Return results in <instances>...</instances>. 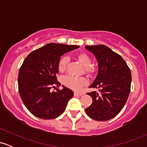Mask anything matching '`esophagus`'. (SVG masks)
I'll use <instances>...</instances> for the list:
<instances>
[{
	"mask_svg": "<svg viewBox=\"0 0 147 147\" xmlns=\"http://www.w3.org/2000/svg\"><path fill=\"white\" fill-rule=\"evenodd\" d=\"M83 95H84V93H82V92H74V95L75 96H82Z\"/></svg>",
	"mask_w": 147,
	"mask_h": 147,
	"instance_id": "1",
	"label": "esophagus"
}]
</instances>
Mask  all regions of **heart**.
<instances>
[{
	"label": "heart",
	"instance_id": "1",
	"mask_svg": "<svg viewBox=\"0 0 147 147\" xmlns=\"http://www.w3.org/2000/svg\"><path fill=\"white\" fill-rule=\"evenodd\" d=\"M76 59L79 61V63L84 65V70L86 74L92 77L97 72V68L95 66L91 64V59L86 53H79L76 56ZM68 62V59L66 57H62L59 60L57 67L59 71L63 72L66 69L67 63ZM62 82L64 85L69 88L74 90H79L82 88L86 86L88 83L87 79L84 77H75V76L67 75L65 76L62 79Z\"/></svg>",
	"mask_w": 147,
	"mask_h": 147
}]
</instances>
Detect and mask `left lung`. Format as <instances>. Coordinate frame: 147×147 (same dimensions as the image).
Listing matches in <instances>:
<instances>
[{"label":"left lung","instance_id":"obj_1","mask_svg":"<svg viewBox=\"0 0 147 147\" xmlns=\"http://www.w3.org/2000/svg\"><path fill=\"white\" fill-rule=\"evenodd\" d=\"M98 62V74L90 88H98L99 93L88 92L92 104L86 113L97 121L115 117L125 105L131 84V72L124 59L104 45H86Z\"/></svg>","mask_w":147,"mask_h":147}]
</instances>
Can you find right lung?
Wrapping results in <instances>:
<instances>
[{
    "mask_svg": "<svg viewBox=\"0 0 147 147\" xmlns=\"http://www.w3.org/2000/svg\"><path fill=\"white\" fill-rule=\"evenodd\" d=\"M78 48L49 43L30 52L25 59L18 72V92L25 107L34 116L52 119L64 112L73 92L65 86L53 92L50 89L61 86L57 77L61 56Z\"/></svg>",
    "mask_w": 147,
    "mask_h": 147,
    "instance_id": "right-lung-1",
    "label": "right lung"
}]
</instances>
